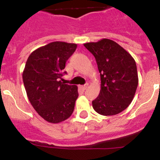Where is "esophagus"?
Masks as SVG:
<instances>
[{"label": "esophagus", "mask_w": 160, "mask_h": 160, "mask_svg": "<svg viewBox=\"0 0 160 160\" xmlns=\"http://www.w3.org/2000/svg\"><path fill=\"white\" fill-rule=\"evenodd\" d=\"M87 87H88V84H85L84 86H81V88L83 90H86V89H87Z\"/></svg>", "instance_id": "1"}]
</instances>
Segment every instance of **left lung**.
<instances>
[{"label": "left lung", "instance_id": "1", "mask_svg": "<svg viewBox=\"0 0 160 160\" xmlns=\"http://www.w3.org/2000/svg\"><path fill=\"white\" fill-rule=\"evenodd\" d=\"M84 46L95 58L101 78L99 95L92 101L94 111L105 116L119 114L132 102L138 83L135 59L118 43L103 38Z\"/></svg>", "mask_w": 160, "mask_h": 160}]
</instances>
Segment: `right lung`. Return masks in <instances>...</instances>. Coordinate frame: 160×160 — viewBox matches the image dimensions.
Returning a JSON list of instances; mask_svg holds the SVG:
<instances>
[{
  "mask_svg": "<svg viewBox=\"0 0 160 160\" xmlns=\"http://www.w3.org/2000/svg\"><path fill=\"white\" fill-rule=\"evenodd\" d=\"M77 45L53 42L32 52L22 73L28 98L42 118L52 123L67 119L78 97V87L61 81L66 61ZM66 73V72H64Z\"/></svg>",
  "mask_w": 160,
  "mask_h": 160,
  "instance_id": "1",
  "label": "right lung"
}]
</instances>
